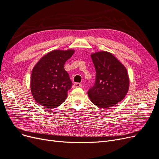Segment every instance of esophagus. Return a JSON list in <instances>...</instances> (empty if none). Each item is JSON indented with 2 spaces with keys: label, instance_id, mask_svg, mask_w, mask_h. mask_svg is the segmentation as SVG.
<instances>
[{
  "label": "esophagus",
  "instance_id": "34e87169",
  "mask_svg": "<svg viewBox=\"0 0 159 159\" xmlns=\"http://www.w3.org/2000/svg\"><path fill=\"white\" fill-rule=\"evenodd\" d=\"M81 87V84L80 83H75L73 85V88H80Z\"/></svg>",
  "mask_w": 159,
  "mask_h": 159
}]
</instances>
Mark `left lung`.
I'll list each match as a JSON object with an SVG mask.
<instances>
[{"instance_id": "8db88e82", "label": "left lung", "mask_w": 159, "mask_h": 159, "mask_svg": "<svg viewBox=\"0 0 159 159\" xmlns=\"http://www.w3.org/2000/svg\"><path fill=\"white\" fill-rule=\"evenodd\" d=\"M96 71L95 82L88 91L94 105L100 108L112 107L125 97L129 90L127 71L111 53L99 52L91 54Z\"/></svg>"}]
</instances>
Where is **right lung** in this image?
Wrapping results in <instances>:
<instances>
[{
	"mask_svg": "<svg viewBox=\"0 0 159 159\" xmlns=\"http://www.w3.org/2000/svg\"><path fill=\"white\" fill-rule=\"evenodd\" d=\"M74 50H54L43 56L34 67L30 88L36 102L46 108H56L64 102L72 82L64 70Z\"/></svg>",
	"mask_w": 159,
	"mask_h": 159,
	"instance_id": "1",
	"label": "right lung"
}]
</instances>
